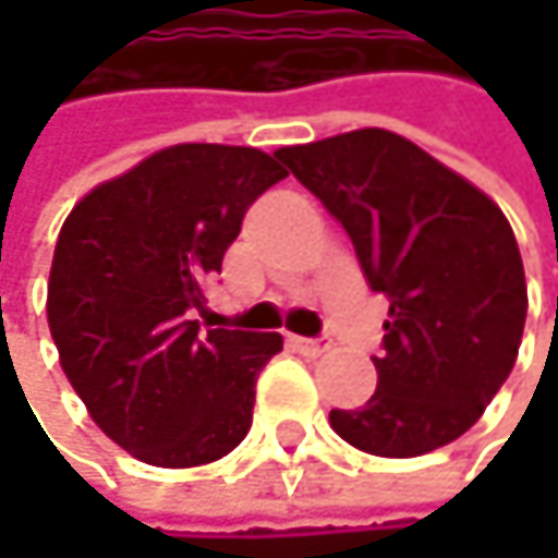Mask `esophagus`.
<instances>
[{"mask_svg":"<svg viewBox=\"0 0 558 558\" xmlns=\"http://www.w3.org/2000/svg\"><path fill=\"white\" fill-rule=\"evenodd\" d=\"M287 342H290V349H296L300 355H310V359H316V355H323V352H329V349H332V342H329V339H303V336H290Z\"/></svg>","mask_w":558,"mask_h":558,"instance_id":"1","label":"esophagus"}]
</instances>
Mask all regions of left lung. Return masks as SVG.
I'll return each mask as SVG.
<instances>
[{
  "instance_id": "8db88e82",
  "label": "left lung",
  "mask_w": 558,
  "mask_h": 558,
  "mask_svg": "<svg viewBox=\"0 0 558 558\" xmlns=\"http://www.w3.org/2000/svg\"><path fill=\"white\" fill-rule=\"evenodd\" d=\"M275 158L342 222L372 290L390 303L378 390L355 410H332V429L385 459L459 439L507 381L523 336L526 280L507 216L385 129Z\"/></svg>"
}]
</instances>
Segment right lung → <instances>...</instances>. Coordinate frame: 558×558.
Returning <instances> with one entry per match:
<instances>
[{"label":"right lung","mask_w":558,"mask_h":558,"mask_svg":"<svg viewBox=\"0 0 558 558\" xmlns=\"http://www.w3.org/2000/svg\"><path fill=\"white\" fill-rule=\"evenodd\" d=\"M287 170L258 148L173 145L89 190L57 235L48 326L96 426L161 469L229 456L278 332L206 329L203 287Z\"/></svg>","instance_id":"add662e5"}]
</instances>
